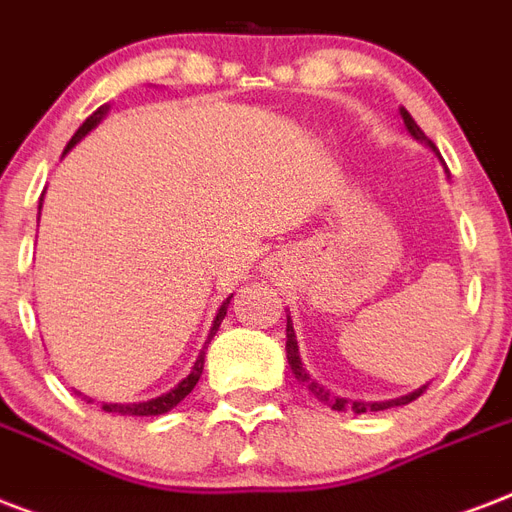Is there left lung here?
Instances as JSON below:
<instances>
[{"label":"left lung","instance_id":"8db88e82","mask_svg":"<svg viewBox=\"0 0 512 512\" xmlns=\"http://www.w3.org/2000/svg\"><path fill=\"white\" fill-rule=\"evenodd\" d=\"M400 114H403V122H406V128L411 130V136L419 138V141H425V144L433 146V141L422 133V128H419L417 122H414V117L406 112V109H400ZM435 149V146H433ZM285 355H288V363H291V371L296 374V379L299 382H307V387H310V392L315 395L318 400H323V403H328V406L334 408V411H344V408H352L355 414H363V411H382V408H390V406H403V403H411V400H417L422 392L427 390V387H419L417 392H411V395H406V398H398V400H387V403H371V406H366V403H347L344 398H336V395H331L328 390H323L318 382H312L310 374L304 371V366H301V358H299V344H296V334H293V323H291V315H288V326H285Z\"/></svg>","mask_w":512,"mask_h":512}]
</instances>
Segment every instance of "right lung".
<instances>
[{"label": "right lung", "instance_id": "add662e5", "mask_svg": "<svg viewBox=\"0 0 512 512\" xmlns=\"http://www.w3.org/2000/svg\"><path fill=\"white\" fill-rule=\"evenodd\" d=\"M104 114H106V106H98V109H95V112L90 114V117H87V120L82 122V125H79L77 133L71 136L69 146H66V152H69L71 146L77 144L79 138L87 136V133H90V130H93L95 125H98V122H101V117H104ZM229 299H232V296H229ZM229 299L224 301V304H221L219 315H216V320H213V328H211V334H208V342H211L213 334L219 331L221 320H224V315H227ZM202 363H205V352H200V358H197V363H194V368H192V374L186 376L184 382L178 384V387H173V390H170V392L160 395V398L146 400V403H133V406H117V403H104V406H101V408H104V411H112V414H122V417H160V414H168L170 408H176L178 403H181V400H184L186 395H189V392L194 390V384L200 382Z\"/></svg>", "mask_w": 512, "mask_h": 512}]
</instances>
